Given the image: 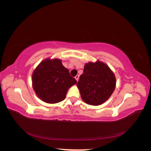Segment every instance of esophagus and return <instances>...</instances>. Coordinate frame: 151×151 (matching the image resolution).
Wrapping results in <instances>:
<instances>
[{
  "mask_svg": "<svg viewBox=\"0 0 151 151\" xmlns=\"http://www.w3.org/2000/svg\"><path fill=\"white\" fill-rule=\"evenodd\" d=\"M79 75H77V76H76V77H75V79H76V80L77 81H78V80H79Z\"/></svg>",
  "mask_w": 151,
  "mask_h": 151,
  "instance_id": "34e87169",
  "label": "esophagus"
}]
</instances>
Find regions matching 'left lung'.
Instances as JSON below:
<instances>
[{"label":"left lung","mask_w":151,"mask_h":151,"mask_svg":"<svg viewBox=\"0 0 151 151\" xmlns=\"http://www.w3.org/2000/svg\"><path fill=\"white\" fill-rule=\"evenodd\" d=\"M116 77L106 63L97 60L84 65V72L77 83L82 99L88 104L98 106L111 96L116 87Z\"/></svg>","instance_id":"obj_1"}]
</instances>
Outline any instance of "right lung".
<instances>
[{
    "mask_svg": "<svg viewBox=\"0 0 151 151\" xmlns=\"http://www.w3.org/2000/svg\"><path fill=\"white\" fill-rule=\"evenodd\" d=\"M77 83L62 60L47 58L41 62L32 74V86L42 101L55 104L64 100L67 91Z\"/></svg>",
    "mask_w": 151,
    "mask_h": 151,
    "instance_id": "add662e5",
    "label": "right lung"
}]
</instances>
